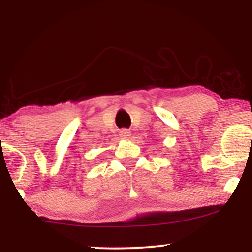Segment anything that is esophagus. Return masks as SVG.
I'll return each mask as SVG.
<instances>
[{"mask_svg":"<svg viewBox=\"0 0 252 252\" xmlns=\"http://www.w3.org/2000/svg\"><path fill=\"white\" fill-rule=\"evenodd\" d=\"M120 136L122 138H124V140H126V138L130 137V131L128 129H122L120 131Z\"/></svg>","mask_w":252,"mask_h":252,"instance_id":"obj_1","label":"esophagus"}]
</instances>
